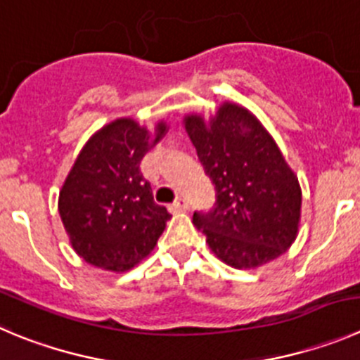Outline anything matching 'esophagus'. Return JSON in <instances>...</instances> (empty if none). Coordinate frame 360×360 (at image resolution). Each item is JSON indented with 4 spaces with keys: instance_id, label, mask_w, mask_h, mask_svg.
Listing matches in <instances>:
<instances>
[{
    "instance_id": "34e87169",
    "label": "esophagus",
    "mask_w": 360,
    "mask_h": 360,
    "mask_svg": "<svg viewBox=\"0 0 360 360\" xmlns=\"http://www.w3.org/2000/svg\"><path fill=\"white\" fill-rule=\"evenodd\" d=\"M170 210H172L174 213H177V211H186L188 210V200L184 199V197H179L176 202L170 204Z\"/></svg>"
}]
</instances>
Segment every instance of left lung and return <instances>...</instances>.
<instances>
[{
  "instance_id": "left-lung-1",
  "label": "left lung",
  "mask_w": 360,
  "mask_h": 360,
  "mask_svg": "<svg viewBox=\"0 0 360 360\" xmlns=\"http://www.w3.org/2000/svg\"><path fill=\"white\" fill-rule=\"evenodd\" d=\"M184 129L217 190L213 210L193 213L214 256L248 270L284 254L298 234L302 190L257 117L224 103L210 122L184 117Z\"/></svg>"
}]
</instances>
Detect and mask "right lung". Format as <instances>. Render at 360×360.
<instances>
[{
  "instance_id": "right-lung-1",
  "label": "right lung",
  "mask_w": 360,
  "mask_h": 360,
  "mask_svg": "<svg viewBox=\"0 0 360 360\" xmlns=\"http://www.w3.org/2000/svg\"><path fill=\"white\" fill-rule=\"evenodd\" d=\"M167 133L154 134L133 119L101 127L78 154L60 190L58 211L79 257L103 270L124 271L156 247L170 213L154 202L140 161Z\"/></svg>"
}]
</instances>
